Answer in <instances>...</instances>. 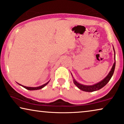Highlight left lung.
I'll return each instance as SVG.
<instances>
[{"label":"left lung","mask_w":124,"mask_h":124,"mask_svg":"<svg viewBox=\"0 0 124 124\" xmlns=\"http://www.w3.org/2000/svg\"><path fill=\"white\" fill-rule=\"evenodd\" d=\"M113 50H114V52H115V62L113 63V65L112 66V67L111 70H110V72H109V73H108V75L106 77L103 79V80L100 81L99 82L97 83V84L93 85H85L81 84L75 80V79H74V77H73L72 74L71 73V74H72V78H73V80L74 84L78 88V89H79L82 91H86V92H93V91L99 90L101 89V88L103 87L105 85H106L107 84V83L109 82L110 79H111V77H112L113 73H114V71H115V65H116V60H115V49H114V47H113Z\"/></svg>","instance_id":"1"}]
</instances>
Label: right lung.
<instances>
[{
    "label": "right lung",
    "instance_id": "add662e5",
    "mask_svg": "<svg viewBox=\"0 0 124 124\" xmlns=\"http://www.w3.org/2000/svg\"><path fill=\"white\" fill-rule=\"evenodd\" d=\"M50 82V81H49L48 82H47V83H46L45 84L43 85L40 86H38V87H27V86H25L22 85L20 84H18V83H17V84H18V85H20V86H23V87L25 88V89H27V90H39V89H42V88L45 87V86L46 85H47L48 84V82Z\"/></svg>",
    "mask_w": 124,
    "mask_h": 124
}]
</instances>
